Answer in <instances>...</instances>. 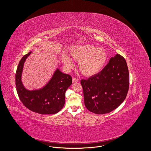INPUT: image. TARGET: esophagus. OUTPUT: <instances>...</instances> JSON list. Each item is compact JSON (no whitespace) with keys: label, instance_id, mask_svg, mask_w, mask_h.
I'll return each instance as SVG.
<instances>
[{"label":"esophagus","instance_id":"34e87169","mask_svg":"<svg viewBox=\"0 0 151 151\" xmlns=\"http://www.w3.org/2000/svg\"><path fill=\"white\" fill-rule=\"evenodd\" d=\"M72 81H73V83H78V82L79 81V80L78 79H76V78H72Z\"/></svg>","mask_w":151,"mask_h":151}]
</instances>
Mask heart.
<instances>
[{
  "label": "heart",
  "mask_w": 151,
  "mask_h": 151,
  "mask_svg": "<svg viewBox=\"0 0 151 151\" xmlns=\"http://www.w3.org/2000/svg\"><path fill=\"white\" fill-rule=\"evenodd\" d=\"M69 54L72 59L79 61L78 67L80 72L88 77L100 72L108 59L107 54L104 49L97 48L89 44L73 46L70 49ZM62 60L68 69L73 67L72 60L67 55H63Z\"/></svg>",
  "instance_id": "b5f03b06"
}]
</instances>
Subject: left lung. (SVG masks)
<instances>
[{"mask_svg":"<svg viewBox=\"0 0 151 151\" xmlns=\"http://www.w3.org/2000/svg\"><path fill=\"white\" fill-rule=\"evenodd\" d=\"M81 84L88 110L97 114L111 112L124 101L129 91V72L124 58L119 54L111 58L101 72L81 80Z\"/></svg>","mask_w":151,"mask_h":151,"instance_id":"left-lung-1","label":"left lung"}]
</instances>
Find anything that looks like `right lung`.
Wrapping results in <instances>:
<instances>
[{
    "mask_svg": "<svg viewBox=\"0 0 151 151\" xmlns=\"http://www.w3.org/2000/svg\"><path fill=\"white\" fill-rule=\"evenodd\" d=\"M31 52L22 58L16 70L15 79L18 96L25 107L33 112L41 114H56L65 105V92L72 84V78L57 68L45 86L33 90L27 89L22 81V73L24 63Z\"/></svg>",
    "mask_w": 151,
    "mask_h": 151,
    "instance_id": "1",
    "label": "right lung"
}]
</instances>
